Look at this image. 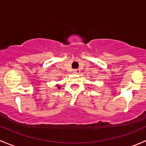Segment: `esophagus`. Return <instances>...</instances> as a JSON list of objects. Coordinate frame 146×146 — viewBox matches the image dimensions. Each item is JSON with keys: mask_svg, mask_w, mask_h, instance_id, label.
I'll list each match as a JSON object with an SVG mask.
<instances>
[{"mask_svg": "<svg viewBox=\"0 0 146 146\" xmlns=\"http://www.w3.org/2000/svg\"><path fill=\"white\" fill-rule=\"evenodd\" d=\"M80 69H75V70H73V73H74V74H79V73H80Z\"/></svg>", "mask_w": 146, "mask_h": 146, "instance_id": "obj_1", "label": "esophagus"}]
</instances>
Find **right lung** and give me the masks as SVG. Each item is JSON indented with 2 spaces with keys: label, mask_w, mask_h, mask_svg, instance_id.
Segmentation results:
<instances>
[{
  "label": "right lung",
  "mask_w": 146,
  "mask_h": 146,
  "mask_svg": "<svg viewBox=\"0 0 146 146\" xmlns=\"http://www.w3.org/2000/svg\"><path fill=\"white\" fill-rule=\"evenodd\" d=\"M56 86H57V88H58V89H61V86H59V85H58V84H57Z\"/></svg>",
  "instance_id": "1"
}]
</instances>
